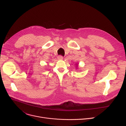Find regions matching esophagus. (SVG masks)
<instances>
[{"label":"esophagus","instance_id":"obj_1","mask_svg":"<svg viewBox=\"0 0 126 126\" xmlns=\"http://www.w3.org/2000/svg\"><path fill=\"white\" fill-rule=\"evenodd\" d=\"M63 59V57L62 56H61V55L58 56V60H62Z\"/></svg>","mask_w":126,"mask_h":126}]
</instances>
